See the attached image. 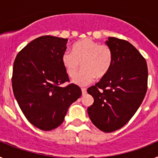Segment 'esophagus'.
<instances>
[{
	"label": "esophagus",
	"mask_w": 158,
	"mask_h": 158,
	"mask_svg": "<svg viewBox=\"0 0 158 158\" xmlns=\"http://www.w3.org/2000/svg\"><path fill=\"white\" fill-rule=\"evenodd\" d=\"M81 92H82V95H85L86 93H87V89H85V88H82L81 89Z\"/></svg>",
	"instance_id": "obj_1"
}]
</instances>
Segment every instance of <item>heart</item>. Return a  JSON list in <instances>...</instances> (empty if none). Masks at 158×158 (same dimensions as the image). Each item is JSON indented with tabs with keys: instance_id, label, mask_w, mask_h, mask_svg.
Masks as SVG:
<instances>
[{
	"instance_id": "b5f03b06",
	"label": "heart",
	"mask_w": 158,
	"mask_h": 158,
	"mask_svg": "<svg viewBox=\"0 0 158 158\" xmlns=\"http://www.w3.org/2000/svg\"><path fill=\"white\" fill-rule=\"evenodd\" d=\"M61 61L68 76L72 78L77 75L81 63L84 69L73 82L85 85L93 81L96 77L100 79L109 73L113 56L108 47L100 45L90 39H84L73 45L72 52L65 51Z\"/></svg>"
}]
</instances>
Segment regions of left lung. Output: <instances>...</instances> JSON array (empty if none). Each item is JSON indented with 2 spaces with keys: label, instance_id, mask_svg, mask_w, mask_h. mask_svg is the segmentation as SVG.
<instances>
[{
  "label": "left lung",
  "instance_id": "left-lung-1",
  "mask_svg": "<svg viewBox=\"0 0 158 158\" xmlns=\"http://www.w3.org/2000/svg\"><path fill=\"white\" fill-rule=\"evenodd\" d=\"M106 44L111 51L113 63L109 73L88 93L94 98L88 107L92 123L104 132H112L132 118L147 90L146 59L126 40L108 37Z\"/></svg>",
  "mask_w": 158,
  "mask_h": 158
}]
</instances>
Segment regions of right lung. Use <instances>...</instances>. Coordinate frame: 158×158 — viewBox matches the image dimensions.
I'll use <instances>...</instances> for the list:
<instances>
[{"mask_svg":"<svg viewBox=\"0 0 158 158\" xmlns=\"http://www.w3.org/2000/svg\"><path fill=\"white\" fill-rule=\"evenodd\" d=\"M67 39L39 37L16 55L12 70V90L27 120L43 131H51L63 123L68 108L81 96L80 87L70 84L61 58Z\"/></svg>","mask_w":158,"mask_h":158,"instance_id":"add662e5","label":"right lung"}]
</instances>
